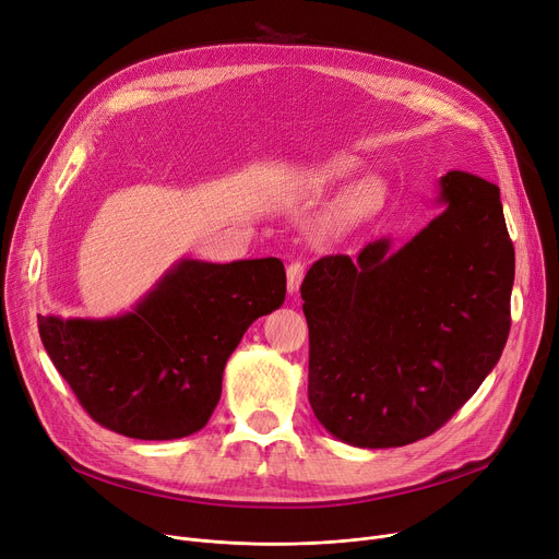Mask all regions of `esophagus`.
<instances>
[{"mask_svg": "<svg viewBox=\"0 0 559 559\" xmlns=\"http://www.w3.org/2000/svg\"><path fill=\"white\" fill-rule=\"evenodd\" d=\"M304 274H306V262L301 260H295L287 264V289L289 292H297L301 281H304Z\"/></svg>", "mask_w": 559, "mask_h": 559, "instance_id": "34e87169", "label": "esophagus"}]
</instances>
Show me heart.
<instances>
[{
	"instance_id": "b5f03b06",
	"label": "heart",
	"mask_w": 559,
	"mask_h": 559,
	"mask_svg": "<svg viewBox=\"0 0 559 559\" xmlns=\"http://www.w3.org/2000/svg\"><path fill=\"white\" fill-rule=\"evenodd\" d=\"M356 169H358V165L350 158L331 160L324 169H321L319 183L326 186V188H333V186L342 188L350 179H354ZM383 201H385V186L376 181V179H369L348 194L346 203L342 205V211L337 215V224H344V226L356 224V222L373 215L380 209V205H383Z\"/></svg>"
}]
</instances>
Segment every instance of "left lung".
Returning <instances> with one entry per match:
<instances>
[{
    "instance_id": "left-lung-1",
    "label": "left lung",
    "mask_w": 559,
    "mask_h": 559,
    "mask_svg": "<svg viewBox=\"0 0 559 559\" xmlns=\"http://www.w3.org/2000/svg\"><path fill=\"white\" fill-rule=\"evenodd\" d=\"M447 209L401 249L319 258L301 299L308 399L331 435L360 449L413 444L474 396L510 333L514 247L501 192L442 176Z\"/></svg>"
}]
</instances>
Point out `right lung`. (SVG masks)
Wrapping results in <instances>:
<instances>
[{
	"label": "right lung",
	"instance_id": "obj_1",
	"mask_svg": "<svg viewBox=\"0 0 559 559\" xmlns=\"http://www.w3.org/2000/svg\"><path fill=\"white\" fill-rule=\"evenodd\" d=\"M285 301L278 258L181 260L131 312L38 317L47 356L99 426L179 439L209 424L226 360L245 331Z\"/></svg>",
	"mask_w": 559,
	"mask_h": 559
}]
</instances>
